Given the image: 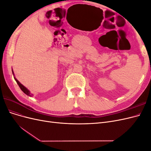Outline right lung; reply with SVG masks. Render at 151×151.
Returning a JSON list of instances; mask_svg holds the SVG:
<instances>
[{"instance_id":"1","label":"right lung","mask_w":151,"mask_h":151,"mask_svg":"<svg viewBox=\"0 0 151 151\" xmlns=\"http://www.w3.org/2000/svg\"><path fill=\"white\" fill-rule=\"evenodd\" d=\"M12 74H13V75H14V72H13V70H12ZM14 77V79H15V81H16V83H17V84H18V86H19V88H21V89L22 90V91H23V93H24L26 95H28V96H31V93H30V91L27 89L26 87H24L23 85H22L21 83H19V81H17V79L15 77Z\"/></svg>"}]
</instances>
